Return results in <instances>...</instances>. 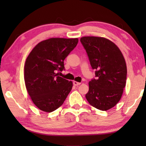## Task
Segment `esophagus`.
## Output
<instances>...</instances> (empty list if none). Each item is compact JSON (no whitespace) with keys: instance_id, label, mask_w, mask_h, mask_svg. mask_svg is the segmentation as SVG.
<instances>
[{"instance_id":"obj_1","label":"esophagus","mask_w":146,"mask_h":146,"mask_svg":"<svg viewBox=\"0 0 146 146\" xmlns=\"http://www.w3.org/2000/svg\"><path fill=\"white\" fill-rule=\"evenodd\" d=\"M80 84H81V83H80V82H75V81L73 82V85L75 86H78Z\"/></svg>"}]
</instances>
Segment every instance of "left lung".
<instances>
[{
  "label": "left lung",
  "instance_id": "left-lung-1",
  "mask_svg": "<svg viewBox=\"0 0 146 146\" xmlns=\"http://www.w3.org/2000/svg\"><path fill=\"white\" fill-rule=\"evenodd\" d=\"M80 42L97 78L89 82L86 98L92 106L107 110L119 102L125 86V59L119 48L107 39L86 36L80 39Z\"/></svg>",
  "mask_w": 146,
  "mask_h": 146
}]
</instances>
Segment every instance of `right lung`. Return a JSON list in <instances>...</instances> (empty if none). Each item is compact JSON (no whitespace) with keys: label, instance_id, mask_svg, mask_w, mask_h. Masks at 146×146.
Returning <instances> with one entry per match:
<instances>
[{"label":"right lung","instance_id":"obj_1","mask_svg":"<svg viewBox=\"0 0 146 146\" xmlns=\"http://www.w3.org/2000/svg\"><path fill=\"white\" fill-rule=\"evenodd\" d=\"M78 38H50L38 43L24 66L26 89L36 106L51 112L63 105L73 83L59 76L64 70V60L78 44Z\"/></svg>","mask_w":146,"mask_h":146}]
</instances>
